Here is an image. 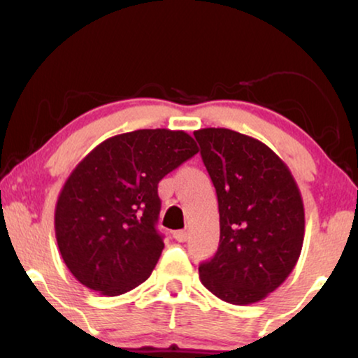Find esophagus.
Wrapping results in <instances>:
<instances>
[{"instance_id":"esophagus-1","label":"esophagus","mask_w":358,"mask_h":358,"mask_svg":"<svg viewBox=\"0 0 358 358\" xmlns=\"http://www.w3.org/2000/svg\"><path fill=\"white\" fill-rule=\"evenodd\" d=\"M173 236L178 241H180V243H182V241H187L189 240V234L185 232V230H176V232L173 234Z\"/></svg>"}]
</instances>
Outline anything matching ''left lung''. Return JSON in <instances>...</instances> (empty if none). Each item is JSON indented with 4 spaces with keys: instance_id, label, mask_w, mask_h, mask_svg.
<instances>
[{
    "instance_id": "left-lung-1",
    "label": "left lung",
    "mask_w": 358,
    "mask_h": 358,
    "mask_svg": "<svg viewBox=\"0 0 358 358\" xmlns=\"http://www.w3.org/2000/svg\"><path fill=\"white\" fill-rule=\"evenodd\" d=\"M219 203V248L200 282L219 299L248 306L293 272L304 241V205L293 174L255 137L225 128L194 133Z\"/></svg>"
}]
</instances>
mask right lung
Returning <instances> with one entry per match:
<instances>
[{"instance_id": "add662e5", "label": "right lung", "mask_w": 358, "mask_h": 358, "mask_svg": "<svg viewBox=\"0 0 358 358\" xmlns=\"http://www.w3.org/2000/svg\"><path fill=\"white\" fill-rule=\"evenodd\" d=\"M198 152L184 131L110 137L76 164L60 190L54 229L60 256L86 288L120 296L150 277L164 248L158 182Z\"/></svg>"}]
</instances>
